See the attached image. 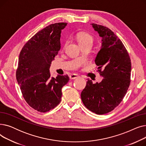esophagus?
Here are the masks:
<instances>
[{"instance_id":"1","label":"esophagus","mask_w":146,"mask_h":146,"mask_svg":"<svg viewBox=\"0 0 146 146\" xmlns=\"http://www.w3.org/2000/svg\"><path fill=\"white\" fill-rule=\"evenodd\" d=\"M80 77V76L77 74H72L69 76V78H70V79H78Z\"/></svg>"}]
</instances>
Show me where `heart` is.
I'll return each mask as SVG.
<instances>
[{
    "label": "heart",
    "instance_id": "1",
    "mask_svg": "<svg viewBox=\"0 0 146 146\" xmlns=\"http://www.w3.org/2000/svg\"><path fill=\"white\" fill-rule=\"evenodd\" d=\"M93 41H94V38L90 34L86 33H82L79 34V42L80 44L83 43H86V42L93 43Z\"/></svg>",
    "mask_w": 146,
    "mask_h": 146
}]
</instances>
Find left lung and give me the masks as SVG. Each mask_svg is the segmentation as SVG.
I'll return each instance as SVG.
<instances>
[{"instance_id": "left-lung-1", "label": "left lung", "mask_w": 146, "mask_h": 146, "mask_svg": "<svg viewBox=\"0 0 146 146\" xmlns=\"http://www.w3.org/2000/svg\"><path fill=\"white\" fill-rule=\"evenodd\" d=\"M91 25L102 38L101 47L95 62L104 79L95 84L88 79L81 99L89 110L102 115L112 111L125 96L130 84L131 63L124 44L110 29Z\"/></svg>"}]
</instances>
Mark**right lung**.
Listing matches in <instances>:
<instances>
[{"instance_id": "add662e5", "label": "right lung", "mask_w": 146, "mask_h": 146, "mask_svg": "<svg viewBox=\"0 0 146 146\" xmlns=\"http://www.w3.org/2000/svg\"><path fill=\"white\" fill-rule=\"evenodd\" d=\"M67 23H56L36 33L22 48L18 60L17 80L28 104L38 112H46L60 102L61 89L67 75L51 77V61L61 48V30Z\"/></svg>"}]
</instances>
